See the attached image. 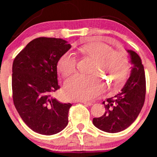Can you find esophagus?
I'll list each match as a JSON object with an SVG mask.
<instances>
[{
	"label": "esophagus",
	"mask_w": 157,
	"mask_h": 157,
	"mask_svg": "<svg viewBox=\"0 0 157 157\" xmlns=\"http://www.w3.org/2000/svg\"><path fill=\"white\" fill-rule=\"evenodd\" d=\"M77 102H80V103H82V104H85V105H88V106H91V105H93L91 102H88V101H78Z\"/></svg>",
	"instance_id": "obj_1"
}]
</instances>
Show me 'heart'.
<instances>
[{
	"label": "heart",
	"mask_w": 157,
	"mask_h": 157,
	"mask_svg": "<svg viewBox=\"0 0 157 157\" xmlns=\"http://www.w3.org/2000/svg\"><path fill=\"white\" fill-rule=\"evenodd\" d=\"M82 51L84 54L96 60L92 68V73H106L116 86L124 82L128 70L126 53L116 51L112 47L103 42H93L85 45ZM76 66V56L70 51L63 53L57 63L58 69L64 77L74 74ZM104 90V86L97 75L76 74L66 81L63 91L70 99L88 101L97 97Z\"/></svg>",
	"instance_id": "heart-1"
}]
</instances>
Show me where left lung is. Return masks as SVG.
Wrapping results in <instances>:
<instances>
[{
  "label": "left lung",
  "mask_w": 157,
  "mask_h": 157,
  "mask_svg": "<svg viewBox=\"0 0 157 157\" xmlns=\"http://www.w3.org/2000/svg\"><path fill=\"white\" fill-rule=\"evenodd\" d=\"M133 64L131 76L121 92L103 102L106 112L94 118V125L108 133H117L128 128L138 117L144 104L146 78L144 68L139 55L127 50Z\"/></svg>",
  "instance_id": "left-lung-1"
}]
</instances>
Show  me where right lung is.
<instances>
[{"instance_id": "1", "label": "right lung", "mask_w": 157, "mask_h": 157, "mask_svg": "<svg viewBox=\"0 0 157 157\" xmlns=\"http://www.w3.org/2000/svg\"><path fill=\"white\" fill-rule=\"evenodd\" d=\"M71 47L61 38H37L27 44L13 63L14 106L25 124L38 134H57L68 123L72 104L60 102L52 95L60 89L58 61Z\"/></svg>"}]
</instances>
